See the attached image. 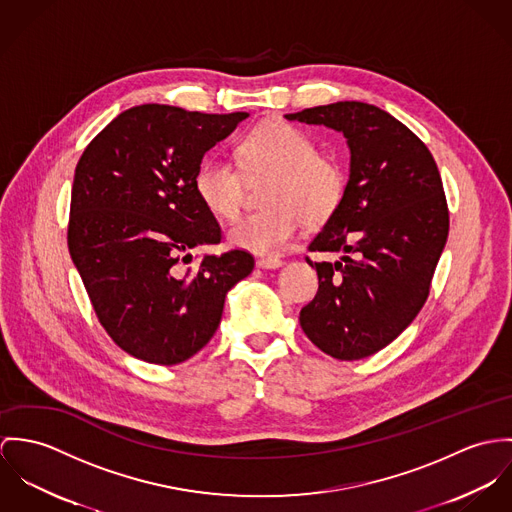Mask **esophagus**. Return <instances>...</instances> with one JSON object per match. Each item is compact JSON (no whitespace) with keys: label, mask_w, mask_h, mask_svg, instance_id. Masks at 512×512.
<instances>
[{"label":"esophagus","mask_w":512,"mask_h":512,"mask_svg":"<svg viewBox=\"0 0 512 512\" xmlns=\"http://www.w3.org/2000/svg\"><path fill=\"white\" fill-rule=\"evenodd\" d=\"M257 267L259 269H279V267H283V261L277 257H261V259H257Z\"/></svg>","instance_id":"esophagus-1"}]
</instances>
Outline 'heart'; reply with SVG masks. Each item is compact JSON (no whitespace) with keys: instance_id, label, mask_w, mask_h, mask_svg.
<instances>
[{"instance_id":"heart-1","label":"heart","mask_w":512,"mask_h":512,"mask_svg":"<svg viewBox=\"0 0 512 512\" xmlns=\"http://www.w3.org/2000/svg\"><path fill=\"white\" fill-rule=\"evenodd\" d=\"M235 155L245 174L271 172L273 180L265 192L269 210L231 226L229 245L255 255H275L294 239L300 218L308 226H322L338 212L345 176L334 161L320 157L316 141L298 127L281 121L259 125L239 141ZM192 184L212 216L233 220L239 214L243 180L228 159H204Z\"/></svg>"}]
</instances>
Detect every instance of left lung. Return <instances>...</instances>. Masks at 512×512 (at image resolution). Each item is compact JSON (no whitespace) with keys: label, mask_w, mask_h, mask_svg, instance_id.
<instances>
[{"label":"left lung","mask_w":512,"mask_h":512,"mask_svg":"<svg viewBox=\"0 0 512 512\" xmlns=\"http://www.w3.org/2000/svg\"><path fill=\"white\" fill-rule=\"evenodd\" d=\"M284 117L340 131L349 147L341 206L308 245L341 257L306 259L320 286L300 326L336 359L369 357L397 340L428 298L450 229L440 172L428 147L377 106L338 102Z\"/></svg>","instance_id":"obj_1"}]
</instances>
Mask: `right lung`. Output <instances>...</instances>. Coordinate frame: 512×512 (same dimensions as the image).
Wrapping results in <instances>:
<instances>
[{"mask_svg":"<svg viewBox=\"0 0 512 512\" xmlns=\"http://www.w3.org/2000/svg\"><path fill=\"white\" fill-rule=\"evenodd\" d=\"M245 117L135 106L76 165L68 251L102 326L137 359L176 365L198 353L220 326L229 290L255 267L239 249L180 267L192 249L222 239L192 182L206 151Z\"/></svg>","mask_w":512,"mask_h":512,"instance_id":"1","label":"right lung"}]
</instances>
